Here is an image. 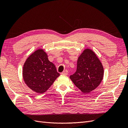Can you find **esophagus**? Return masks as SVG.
I'll return each mask as SVG.
<instances>
[{"label": "esophagus", "instance_id": "obj_1", "mask_svg": "<svg viewBox=\"0 0 128 128\" xmlns=\"http://www.w3.org/2000/svg\"><path fill=\"white\" fill-rule=\"evenodd\" d=\"M68 74V72L67 70H66L62 72H61V74L64 75H67Z\"/></svg>", "mask_w": 128, "mask_h": 128}]
</instances>
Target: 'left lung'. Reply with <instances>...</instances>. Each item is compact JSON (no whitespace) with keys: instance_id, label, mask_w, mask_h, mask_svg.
<instances>
[{"instance_id":"1","label":"left lung","mask_w":128,"mask_h":128,"mask_svg":"<svg viewBox=\"0 0 128 128\" xmlns=\"http://www.w3.org/2000/svg\"><path fill=\"white\" fill-rule=\"evenodd\" d=\"M104 68L92 50L85 49L78 58L77 70L70 78L76 87L86 94L97 88L103 79Z\"/></svg>"}]
</instances>
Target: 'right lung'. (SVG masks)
<instances>
[{
    "mask_svg": "<svg viewBox=\"0 0 128 128\" xmlns=\"http://www.w3.org/2000/svg\"><path fill=\"white\" fill-rule=\"evenodd\" d=\"M22 74L26 86L38 94L47 91L60 76L55 65L48 60L42 49L36 50L27 58Z\"/></svg>",
    "mask_w": 128,
    "mask_h": 128,
    "instance_id": "obj_1",
    "label": "right lung"
}]
</instances>
